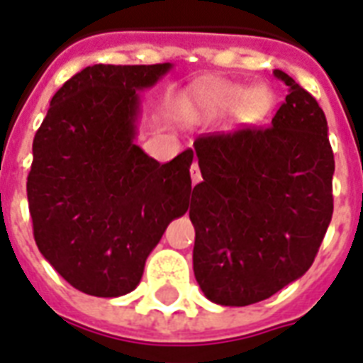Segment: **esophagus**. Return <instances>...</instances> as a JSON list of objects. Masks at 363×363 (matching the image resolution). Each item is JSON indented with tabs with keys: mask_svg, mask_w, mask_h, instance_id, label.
I'll return each instance as SVG.
<instances>
[{
	"mask_svg": "<svg viewBox=\"0 0 363 363\" xmlns=\"http://www.w3.org/2000/svg\"><path fill=\"white\" fill-rule=\"evenodd\" d=\"M190 177H192V182L194 184H198L201 181V173H200V167H198V163L194 162L192 167H190Z\"/></svg>",
	"mask_w": 363,
	"mask_h": 363,
	"instance_id": "34e87169",
	"label": "esophagus"
}]
</instances>
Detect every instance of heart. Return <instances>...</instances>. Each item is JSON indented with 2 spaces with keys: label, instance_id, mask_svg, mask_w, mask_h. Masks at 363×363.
I'll list each match as a JSON object with an SVG mask.
<instances>
[{
  "label": "heart",
  "instance_id": "b5f03b06",
  "mask_svg": "<svg viewBox=\"0 0 363 363\" xmlns=\"http://www.w3.org/2000/svg\"><path fill=\"white\" fill-rule=\"evenodd\" d=\"M242 104H245V110H249L251 114H259L268 106V95L264 91H253L249 95L247 91L238 85H217L203 96V106L211 114L236 112Z\"/></svg>",
  "mask_w": 363,
  "mask_h": 363
}]
</instances>
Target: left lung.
I'll list each match as a JSON object with an SVG mask.
<instances>
[{"instance_id": "1", "label": "left lung", "mask_w": 363, "mask_h": 363, "mask_svg": "<svg viewBox=\"0 0 363 363\" xmlns=\"http://www.w3.org/2000/svg\"><path fill=\"white\" fill-rule=\"evenodd\" d=\"M289 87L272 125L194 140L203 181L192 188L194 276L209 301L247 306L301 278L333 215L335 160L316 99Z\"/></svg>"}]
</instances>
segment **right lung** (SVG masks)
Returning <instances> with one entry per match:
<instances>
[{"mask_svg":"<svg viewBox=\"0 0 363 363\" xmlns=\"http://www.w3.org/2000/svg\"><path fill=\"white\" fill-rule=\"evenodd\" d=\"M169 70L87 66L55 93L35 133L26 182L35 243L87 295L133 291L167 225L188 211L192 148L160 163L135 145L138 91Z\"/></svg>","mask_w":363,"mask_h":363,"instance_id":"add662e5","label":"right lung"}]
</instances>
